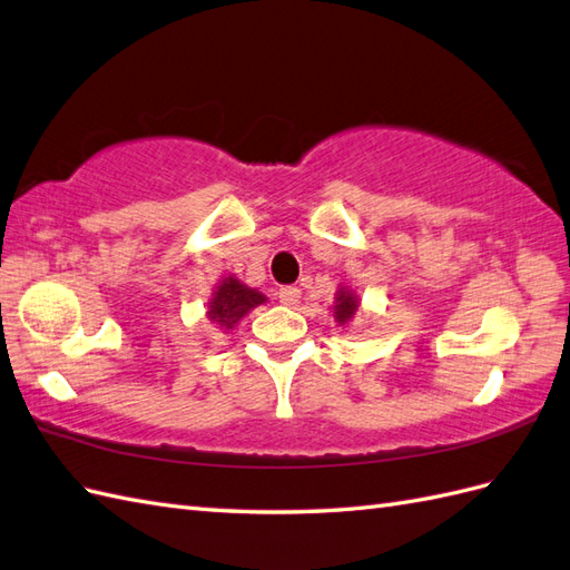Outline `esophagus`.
<instances>
[{
  "mask_svg": "<svg viewBox=\"0 0 570 570\" xmlns=\"http://www.w3.org/2000/svg\"><path fill=\"white\" fill-rule=\"evenodd\" d=\"M299 297H302L299 287H292V285H287V287H281V289H278V299H281V304H285V306H295V304H299Z\"/></svg>",
  "mask_w": 570,
  "mask_h": 570,
  "instance_id": "34e87169",
  "label": "esophagus"
}]
</instances>
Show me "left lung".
Instances as JSON below:
<instances>
[{
  "label": "left lung",
  "instance_id": "left-lung-1",
  "mask_svg": "<svg viewBox=\"0 0 570 570\" xmlns=\"http://www.w3.org/2000/svg\"><path fill=\"white\" fill-rule=\"evenodd\" d=\"M358 308V297L350 287H340L337 297H335V306H333V316L340 325H347Z\"/></svg>",
  "mask_w": 570,
  "mask_h": 570
}]
</instances>
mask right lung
Segmentation results:
<instances>
[{"label": "right lung", "mask_w": 570, "mask_h": 570, "mask_svg": "<svg viewBox=\"0 0 570 570\" xmlns=\"http://www.w3.org/2000/svg\"><path fill=\"white\" fill-rule=\"evenodd\" d=\"M266 297L262 292L247 287L245 283H239L235 275H228L223 278L216 287V292L209 299V308H206V316H209L212 323H216L220 331H233L237 321H243L254 306L264 304Z\"/></svg>", "instance_id": "1"}]
</instances>
